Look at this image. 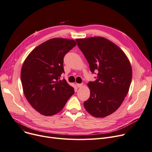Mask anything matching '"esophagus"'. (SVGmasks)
<instances>
[{
	"mask_svg": "<svg viewBox=\"0 0 152 152\" xmlns=\"http://www.w3.org/2000/svg\"><path fill=\"white\" fill-rule=\"evenodd\" d=\"M76 86L77 87L80 88V87H82L83 86V84H76Z\"/></svg>",
	"mask_w": 152,
	"mask_h": 152,
	"instance_id": "1",
	"label": "esophagus"
}]
</instances>
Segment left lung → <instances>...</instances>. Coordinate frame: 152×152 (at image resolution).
<instances>
[{
    "mask_svg": "<svg viewBox=\"0 0 152 152\" xmlns=\"http://www.w3.org/2000/svg\"><path fill=\"white\" fill-rule=\"evenodd\" d=\"M76 41L88 62L92 73L98 70L97 79L87 84L90 95L84 103L87 112L103 118L120 106L132 79V68L125 53L102 37L77 38Z\"/></svg>",
    "mask_w": 152,
    "mask_h": 152,
    "instance_id": "obj_1",
    "label": "left lung"
}]
</instances>
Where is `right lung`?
<instances>
[{
  "label": "right lung",
  "instance_id": "add662e5",
  "mask_svg": "<svg viewBox=\"0 0 152 152\" xmlns=\"http://www.w3.org/2000/svg\"><path fill=\"white\" fill-rule=\"evenodd\" d=\"M76 45L73 39H50L33 49L24 60L21 72L24 94L39 114H56L74 94L73 87L60 77L64 73L65 55Z\"/></svg>",
  "mask_w": 152,
  "mask_h": 152
}]
</instances>
